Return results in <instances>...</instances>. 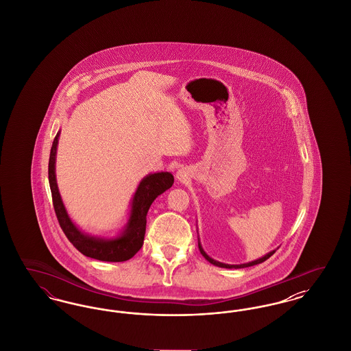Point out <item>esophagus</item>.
<instances>
[{
  "instance_id": "1",
  "label": "esophagus",
  "mask_w": 351,
  "mask_h": 351,
  "mask_svg": "<svg viewBox=\"0 0 351 351\" xmlns=\"http://www.w3.org/2000/svg\"><path fill=\"white\" fill-rule=\"evenodd\" d=\"M186 176H188V175H186V171H185V169H179L178 173H176V179H178L179 182H184V180L186 179Z\"/></svg>"
}]
</instances>
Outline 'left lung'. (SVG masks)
Wrapping results in <instances>:
<instances>
[{"mask_svg":"<svg viewBox=\"0 0 351 351\" xmlns=\"http://www.w3.org/2000/svg\"><path fill=\"white\" fill-rule=\"evenodd\" d=\"M199 249H200V252L202 254V256L209 262V263H212V265H215V266H218V267H223V268H245V267H250V266H255V265H259V263H263L265 261H267L268 258L271 256V255H274L275 254V251H271V252H268L266 254L265 256H262V258H259V259H256V261H252V262H249V263H243V265H225V263H221V262H217V261H215V259H212L204 249L201 247L200 241H199Z\"/></svg>","mask_w":351,"mask_h":351,"instance_id":"obj_1","label":"left lung"}]
</instances>
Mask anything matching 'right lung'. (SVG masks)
I'll return each mask as SVG.
<instances>
[{
	"mask_svg": "<svg viewBox=\"0 0 351 351\" xmlns=\"http://www.w3.org/2000/svg\"><path fill=\"white\" fill-rule=\"evenodd\" d=\"M59 133L56 134L49 160V182H50L52 204L62 230L66 234L68 241L84 254L85 256L104 261V262H125L133 258L141 250L146 233V216L152 201L159 195L166 192L173 184V176L169 172L150 173L139 183L132 201V213L126 223L125 230L117 238L105 239L99 237H90L84 234L68 216L64 204L60 197L56 175H55V158Z\"/></svg>",
	"mask_w": 351,
	"mask_h": 351,
	"instance_id": "obj_1",
	"label": "right lung"
}]
</instances>
